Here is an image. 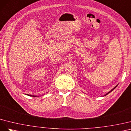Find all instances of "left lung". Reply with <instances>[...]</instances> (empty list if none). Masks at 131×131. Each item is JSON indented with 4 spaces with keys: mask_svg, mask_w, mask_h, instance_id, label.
Wrapping results in <instances>:
<instances>
[{
    "mask_svg": "<svg viewBox=\"0 0 131 131\" xmlns=\"http://www.w3.org/2000/svg\"><path fill=\"white\" fill-rule=\"evenodd\" d=\"M117 85H116V87H114V88H113V89H111V91H110V92H108V93H106V94H105V95H107V94H109V93H110V92H111V91H113V90H114V89H115V88H116V87H117Z\"/></svg>",
    "mask_w": 131,
    "mask_h": 131,
    "instance_id": "left-lung-1",
    "label": "left lung"
}]
</instances>
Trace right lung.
<instances>
[{"mask_svg": "<svg viewBox=\"0 0 131 131\" xmlns=\"http://www.w3.org/2000/svg\"><path fill=\"white\" fill-rule=\"evenodd\" d=\"M28 95H29V96H35V97H36V96H35V95H28V94H27Z\"/></svg>", "mask_w": 131, "mask_h": 131, "instance_id": "1", "label": "right lung"}]
</instances>
